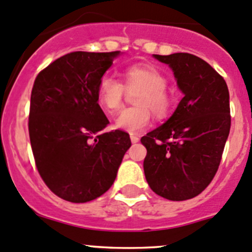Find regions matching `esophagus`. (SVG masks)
Returning <instances> with one entry per match:
<instances>
[{
    "label": "esophagus",
    "mask_w": 252,
    "mask_h": 252,
    "mask_svg": "<svg viewBox=\"0 0 252 252\" xmlns=\"http://www.w3.org/2000/svg\"><path fill=\"white\" fill-rule=\"evenodd\" d=\"M130 140H131V142H138L139 141V136L133 135V134H131V135H130Z\"/></svg>",
    "instance_id": "obj_1"
}]
</instances>
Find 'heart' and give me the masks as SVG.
Segmentation results:
<instances>
[{"label":"heart","instance_id":"obj_1","mask_svg":"<svg viewBox=\"0 0 252 252\" xmlns=\"http://www.w3.org/2000/svg\"><path fill=\"white\" fill-rule=\"evenodd\" d=\"M167 78L154 65H131L124 70V84L114 75H102L97 85V101L108 112L122 107L126 89L140 90L135 96L138 106L124 108L114 126L128 133H139L149 126L151 111L156 117H166L173 107L174 96L167 90Z\"/></svg>","mask_w":252,"mask_h":252}]
</instances>
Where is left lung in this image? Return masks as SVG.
<instances>
[{"label":"left lung","mask_w":252,"mask_h":252,"mask_svg":"<svg viewBox=\"0 0 252 252\" xmlns=\"http://www.w3.org/2000/svg\"><path fill=\"white\" fill-rule=\"evenodd\" d=\"M154 56L173 69L184 97L166 123L141 138L144 172L152 191L183 201L201 194L217 173L230 130L229 91L197 56Z\"/></svg>","instance_id":"obj_1"}]
</instances>
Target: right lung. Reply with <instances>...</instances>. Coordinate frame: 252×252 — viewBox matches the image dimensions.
I'll return each mask as SVG.
<instances>
[{"instance_id":"obj_1","label":"right lung","mask_w":252,"mask_h":252,"mask_svg":"<svg viewBox=\"0 0 252 252\" xmlns=\"http://www.w3.org/2000/svg\"><path fill=\"white\" fill-rule=\"evenodd\" d=\"M118 55L67 53L32 85L28 126L35 164L48 189L65 201L105 194L131 145L126 131H102L110 121L97 102L98 81Z\"/></svg>"}]
</instances>
